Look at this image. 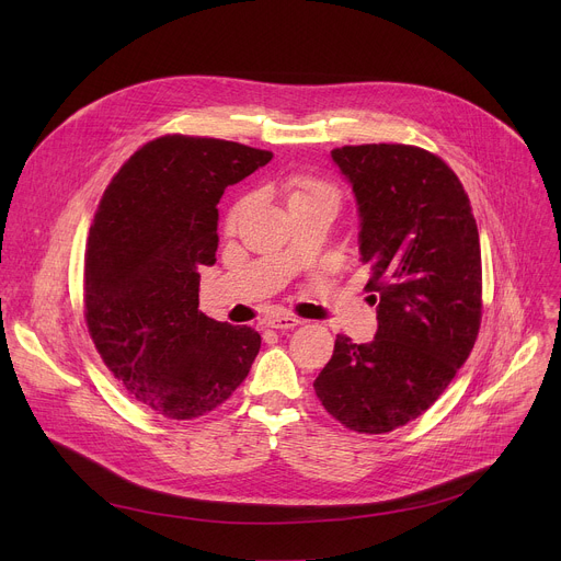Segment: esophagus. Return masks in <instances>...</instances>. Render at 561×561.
<instances>
[{"mask_svg": "<svg viewBox=\"0 0 561 561\" xmlns=\"http://www.w3.org/2000/svg\"><path fill=\"white\" fill-rule=\"evenodd\" d=\"M268 329H277V331H290V329H295V327H299L301 322L297 317H293V314H273V317H268L266 322H264Z\"/></svg>", "mask_w": 561, "mask_h": 561, "instance_id": "esophagus-1", "label": "esophagus"}]
</instances>
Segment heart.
<instances>
[{
    "label": "heart",
    "instance_id": "heart-1",
    "mask_svg": "<svg viewBox=\"0 0 561 561\" xmlns=\"http://www.w3.org/2000/svg\"><path fill=\"white\" fill-rule=\"evenodd\" d=\"M310 202H322L333 208L340 206V193L327 182L310 180V178H295L288 184V206H299V204H310ZM244 213V204H237L230 215H228V228H234L239 217Z\"/></svg>",
    "mask_w": 561,
    "mask_h": 561
}]
</instances>
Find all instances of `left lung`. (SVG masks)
I'll use <instances>...</instances> for the list:
<instances>
[{
    "label": "left lung",
    "mask_w": 561,
    "mask_h": 561,
    "mask_svg": "<svg viewBox=\"0 0 561 561\" xmlns=\"http://www.w3.org/2000/svg\"><path fill=\"white\" fill-rule=\"evenodd\" d=\"M331 159L355 195L377 333L368 344L337 335L312 386L346 428L379 435L420 417L468 359L482 319V251L468 195L433 152L362 144Z\"/></svg>",
    "instance_id": "8db88e82"
}]
</instances>
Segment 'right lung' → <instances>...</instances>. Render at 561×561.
<instances>
[{"label":"right lung","mask_w":561,"mask_h":561,"mask_svg":"<svg viewBox=\"0 0 561 561\" xmlns=\"http://www.w3.org/2000/svg\"><path fill=\"white\" fill-rule=\"evenodd\" d=\"M271 159L244 144L167 135L104 191L87 244V324L108 370L159 415L210 413L260 353L255 329L199 312V268L215 264L226 186Z\"/></svg>","instance_id":"right-lung-1"}]
</instances>
